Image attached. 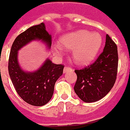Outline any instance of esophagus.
I'll use <instances>...</instances> for the list:
<instances>
[{"mask_svg": "<svg viewBox=\"0 0 130 130\" xmlns=\"http://www.w3.org/2000/svg\"><path fill=\"white\" fill-rule=\"evenodd\" d=\"M72 69L71 67H64L63 69V73H67V71H69V70H71Z\"/></svg>", "mask_w": 130, "mask_h": 130, "instance_id": "obj_1", "label": "esophagus"}]
</instances>
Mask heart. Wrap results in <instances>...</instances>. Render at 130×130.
<instances>
[{
    "label": "heart",
    "mask_w": 130,
    "mask_h": 130,
    "mask_svg": "<svg viewBox=\"0 0 130 130\" xmlns=\"http://www.w3.org/2000/svg\"><path fill=\"white\" fill-rule=\"evenodd\" d=\"M59 44L53 45L57 53L63 48L72 51V58L78 65L90 63L99 53L103 44L102 36L99 33H91L86 29H78L63 34L59 38Z\"/></svg>",
    "instance_id": "obj_1"
}]
</instances>
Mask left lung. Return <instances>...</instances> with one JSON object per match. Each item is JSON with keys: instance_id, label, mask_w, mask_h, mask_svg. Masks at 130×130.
<instances>
[{"instance_id": "1", "label": "left lung", "mask_w": 130, "mask_h": 130, "mask_svg": "<svg viewBox=\"0 0 130 130\" xmlns=\"http://www.w3.org/2000/svg\"><path fill=\"white\" fill-rule=\"evenodd\" d=\"M118 63L117 45L107 34L104 51L95 62L83 69L75 71V94L86 103L97 102L104 97L115 84Z\"/></svg>"}]
</instances>
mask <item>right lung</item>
I'll return each mask as SVG.
<instances>
[{
  "label": "right lung",
  "instance_id": "1",
  "mask_svg": "<svg viewBox=\"0 0 130 130\" xmlns=\"http://www.w3.org/2000/svg\"><path fill=\"white\" fill-rule=\"evenodd\" d=\"M32 40H40L50 49L51 35L41 23L28 28L15 38L11 47L8 71L14 89L22 99L32 106H42L52 99L56 81L63 74V66L55 64L47 59L36 71L28 72L23 70L18 61V51Z\"/></svg>",
  "mask_w": 130,
  "mask_h": 130
}]
</instances>
